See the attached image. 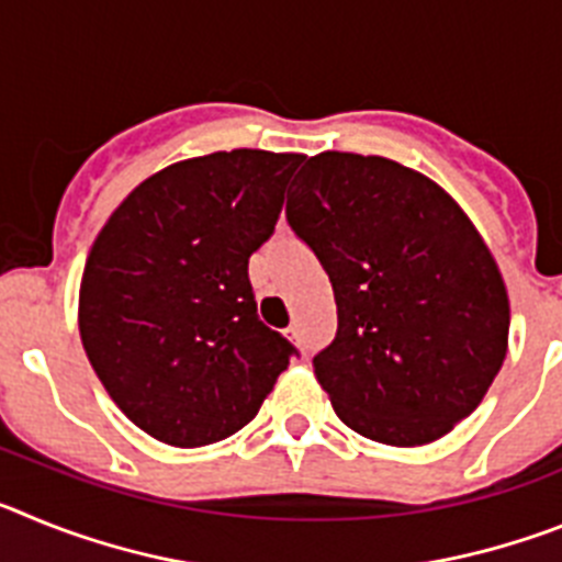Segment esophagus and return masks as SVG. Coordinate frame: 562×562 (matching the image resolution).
Instances as JSON below:
<instances>
[{"mask_svg":"<svg viewBox=\"0 0 562 562\" xmlns=\"http://www.w3.org/2000/svg\"><path fill=\"white\" fill-rule=\"evenodd\" d=\"M286 337H290L292 342H297V346H304V337H301V329H297V326H290V329H286Z\"/></svg>","mask_w":562,"mask_h":562,"instance_id":"esophagus-1","label":"esophagus"}]
</instances>
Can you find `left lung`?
<instances>
[{
  "label": "left lung",
  "instance_id": "8db88e82",
  "mask_svg": "<svg viewBox=\"0 0 562 562\" xmlns=\"http://www.w3.org/2000/svg\"><path fill=\"white\" fill-rule=\"evenodd\" d=\"M297 177L286 222L337 304L335 340L312 360L331 408L382 445L441 439L506 357L509 297L493 252L450 193L394 160L324 151Z\"/></svg>",
  "mask_w": 562,
  "mask_h": 562
}]
</instances>
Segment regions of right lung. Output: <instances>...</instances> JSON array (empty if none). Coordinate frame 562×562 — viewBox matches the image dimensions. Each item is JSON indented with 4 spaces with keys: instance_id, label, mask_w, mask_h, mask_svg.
<instances>
[{
    "instance_id": "1",
    "label": "right lung",
    "mask_w": 562,
    "mask_h": 562,
    "mask_svg": "<svg viewBox=\"0 0 562 562\" xmlns=\"http://www.w3.org/2000/svg\"><path fill=\"white\" fill-rule=\"evenodd\" d=\"M304 154L233 148L134 188L89 250L81 342L114 405L173 448L241 430L297 355L258 321L247 265Z\"/></svg>"
}]
</instances>
